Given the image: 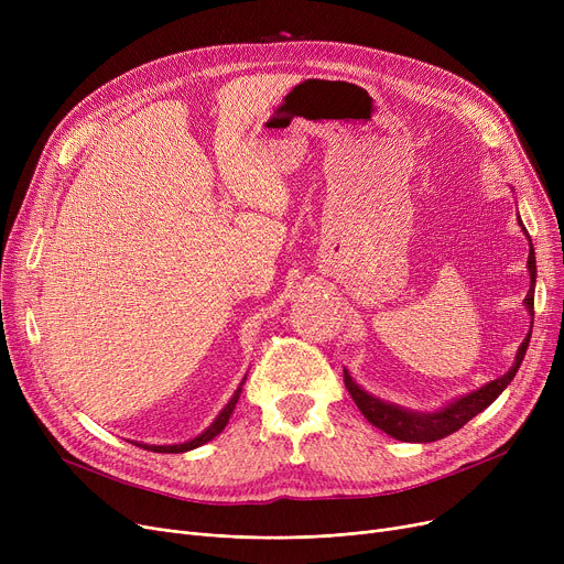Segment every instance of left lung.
Segmentation results:
<instances>
[{
  "instance_id": "left-lung-1",
  "label": "left lung",
  "mask_w": 564,
  "mask_h": 564,
  "mask_svg": "<svg viewBox=\"0 0 564 564\" xmlns=\"http://www.w3.org/2000/svg\"><path fill=\"white\" fill-rule=\"evenodd\" d=\"M519 226H521L523 235H528V230H525L521 219H519ZM528 245H530V251H528L530 290L525 294L523 304H525L528 315L532 317V315H535L538 262H535V249H532L530 237H528ZM528 343H530V332L523 338V343L519 345L514 364H512V368L506 375L489 381V383H485V387H480L476 391L464 393V395L451 400L448 404H443L441 409H434V411H413V409L387 402V400H381V398H375L372 393L361 389L359 383L351 379L347 368H345V387H347L351 400L357 402L359 411L368 419V423H372L381 432H387L389 436H393L398 441H406V443H430V441H438L443 436L457 432L459 427H464L473 416H478L480 411H485L502 391L508 389V383L514 379V375H517V370H519V366H521V361L525 357Z\"/></svg>"
}]
</instances>
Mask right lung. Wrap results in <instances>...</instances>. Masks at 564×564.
Segmentation results:
<instances>
[{
  "instance_id": "right-lung-1",
  "label": "right lung",
  "mask_w": 564,
  "mask_h": 564,
  "mask_svg": "<svg viewBox=\"0 0 564 564\" xmlns=\"http://www.w3.org/2000/svg\"><path fill=\"white\" fill-rule=\"evenodd\" d=\"M245 381H247V375H245V379L240 381V387H237V391L232 393V398L228 400V404L219 411V416L210 423V427H205L198 436H194V438H189V441H185V443H171V446H151V443H139V441H134V446L145 448V451H153V453H187V451H194V448L203 446V443H207V441H213V438L228 425L230 413H232L237 400H240Z\"/></svg>"
}]
</instances>
